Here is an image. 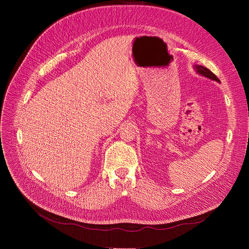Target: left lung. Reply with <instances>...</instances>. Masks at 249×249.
Wrapping results in <instances>:
<instances>
[{"label":"left lung","mask_w":249,"mask_h":249,"mask_svg":"<svg viewBox=\"0 0 249 249\" xmlns=\"http://www.w3.org/2000/svg\"><path fill=\"white\" fill-rule=\"evenodd\" d=\"M194 70L196 71V72L199 73L200 75H203V76H205V77H207V78H210V80H212V81H215V82H217V83H220L219 78H218L210 70H208L207 68L203 67V65L195 64V65H194Z\"/></svg>","instance_id":"8db88e82"}]
</instances>
